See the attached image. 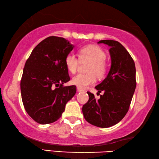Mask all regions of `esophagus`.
I'll use <instances>...</instances> for the list:
<instances>
[{
  "label": "esophagus",
  "mask_w": 159,
  "mask_h": 159,
  "mask_svg": "<svg viewBox=\"0 0 159 159\" xmlns=\"http://www.w3.org/2000/svg\"><path fill=\"white\" fill-rule=\"evenodd\" d=\"M77 91H78V92H84L83 89L79 88V87H77Z\"/></svg>",
  "instance_id": "esophagus-1"
}]
</instances>
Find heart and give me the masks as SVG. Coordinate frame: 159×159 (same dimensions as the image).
Instances as JSON below:
<instances>
[{
  "mask_svg": "<svg viewBox=\"0 0 159 159\" xmlns=\"http://www.w3.org/2000/svg\"><path fill=\"white\" fill-rule=\"evenodd\" d=\"M106 53L98 46L87 45L79 50V58L73 54H68L66 57L65 63L67 70L74 74L82 63L89 62L87 74H79L72 78L71 82L80 89H85L96 81V76L102 79L106 75L108 66L105 62Z\"/></svg>",
  "mask_w": 159,
  "mask_h": 159,
  "instance_id": "obj_1",
  "label": "heart"
}]
</instances>
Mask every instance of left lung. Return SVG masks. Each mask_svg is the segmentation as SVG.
Segmentation results:
<instances>
[{"label":"left lung","instance_id":"1","mask_svg":"<svg viewBox=\"0 0 159 159\" xmlns=\"http://www.w3.org/2000/svg\"><path fill=\"white\" fill-rule=\"evenodd\" d=\"M110 46L111 66L107 76L95 88L100 93L96 100L87 92L89 100L83 106V113L87 121L100 128L113 126L126 116L136 88V69L134 62L126 49L115 40H100L98 43Z\"/></svg>","mask_w":159,"mask_h":159}]
</instances>
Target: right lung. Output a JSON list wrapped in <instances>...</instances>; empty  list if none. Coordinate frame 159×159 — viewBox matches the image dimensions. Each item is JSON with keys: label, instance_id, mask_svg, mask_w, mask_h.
Masks as SVG:
<instances>
[{"label": "right lung", "instance_id": "add662e5", "mask_svg": "<svg viewBox=\"0 0 159 159\" xmlns=\"http://www.w3.org/2000/svg\"><path fill=\"white\" fill-rule=\"evenodd\" d=\"M73 48L65 38L50 36L38 43L26 60L20 82L22 100L36 122L57 121L75 95L76 86H63L70 80L65 59Z\"/></svg>", "mask_w": 159, "mask_h": 159}]
</instances>
